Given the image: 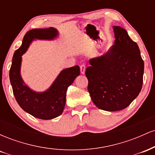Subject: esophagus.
<instances>
[{
    "label": "esophagus",
    "instance_id": "obj_1",
    "mask_svg": "<svg viewBox=\"0 0 155 155\" xmlns=\"http://www.w3.org/2000/svg\"><path fill=\"white\" fill-rule=\"evenodd\" d=\"M85 69H86V66H85L84 65H81V66H80V71H81V74H84Z\"/></svg>",
    "mask_w": 155,
    "mask_h": 155
}]
</instances>
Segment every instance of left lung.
Listing matches in <instances>:
<instances>
[{
  "instance_id": "1",
  "label": "left lung",
  "mask_w": 155,
  "mask_h": 155,
  "mask_svg": "<svg viewBox=\"0 0 155 155\" xmlns=\"http://www.w3.org/2000/svg\"><path fill=\"white\" fill-rule=\"evenodd\" d=\"M114 44L104 54L90 59L85 75L92 101L100 109L120 111L140 93L144 63L138 44L120 26H113Z\"/></svg>"
}]
</instances>
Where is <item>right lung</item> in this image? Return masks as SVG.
Wrapping results in <instances>:
<instances>
[{
  "mask_svg": "<svg viewBox=\"0 0 155 155\" xmlns=\"http://www.w3.org/2000/svg\"><path fill=\"white\" fill-rule=\"evenodd\" d=\"M59 34L54 28L28 31L12 58L9 79L16 101L25 111L41 120H51L62 114L66 101L67 89L79 76V66L63 69L47 90L37 92L26 84L21 76L22 56L33 41H53L59 37Z\"/></svg>",
  "mask_w": 155,
  "mask_h": 155,
  "instance_id": "add662e5",
  "label": "right lung"
}]
</instances>
